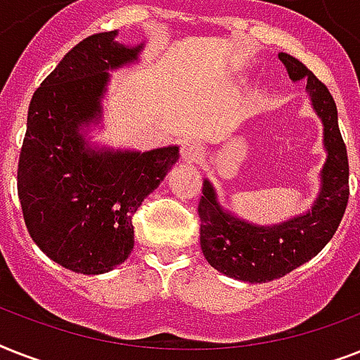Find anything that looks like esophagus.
Listing matches in <instances>:
<instances>
[{
    "instance_id": "34e87169",
    "label": "esophagus",
    "mask_w": 360,
    "mask_h": 360,
    "mask_svg": "<svg viewBox=\"0 0 360 360\" xmlns=\"http://www.w3.org/2000/svg\"><path fill=\"white\" fill-rule=\"evenodd\" d=\"M202 157H203V147L200 146L198 141L188 140L181 146V158H183L185 162H198Z\"/></svg>"
}]
</instances>
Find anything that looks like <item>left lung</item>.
<instances>
[{"mask_svg": "<svg viewBox=\"0 0 360 360\" xmlns=\"http://www.w3.org/2000/svg\"><path fill=\"white\" fill-rule=\"evenodd\" d=\"M291 80H307L314 108L323 121L325 149L323 183L310 213L273 228H257L224 213L209 181L203 183L198 213L203 256L217 271L245 282L280 278L312 259L333 239L346 213L349 200V164L346 143L338 129V112L327 86L293 56L278 53Z\"/></svg>", "mask_w": 360, "mask_h": 360, "instance_id": "obj_1", "label": "left lung"}]
</instances>
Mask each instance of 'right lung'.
<instances>
[{
    "mask_svg": "<svg viewBox=\"0 0 360 360\" xmlns=\"http://www.w3.org/2000/svg\"><path fill=\"white\" fill-rule=\"evenodd\" d=\"M117 31L78 42L33 93L18 160V198L37 246L65 269L108 273L134 246L132 217L172 164L175 146L147 153L89 151L78 127L101 114L110 69L140 48Z\"/></svg>",
    "mask_w": 360,
    "mask_h": 360,
    "instance_id": "add662e5",
    "label": "right lung"
}]
</instances>
